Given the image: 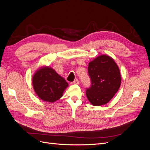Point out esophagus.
Listing matches in <instances>:
<instances>
[{"instance_id": "esophagus-1", "label": "esophagus", "mask_w": 150, "mask_h": 150, "mask_svg": "<svg viewBox=\"0 0 150 150\" xmlns=\"http://www.w3.org/2000/svg\"><path fill=\"white\" fill-rule=\"evenodd\" d=\"M73 83L75 84H79V80L78 79H75L74 81H73Z\"/></svg>"}]
</instances>
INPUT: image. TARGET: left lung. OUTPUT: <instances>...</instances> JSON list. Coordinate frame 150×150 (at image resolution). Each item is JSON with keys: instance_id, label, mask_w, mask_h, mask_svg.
Instances as JSON below:
<instances>
[{"instance_id": "1", "label": "left lung", "mask_w": 150, "mask_h": 150, "mask_svg": "<svg viewBox=\"0 0 150 150\" xmlns=\"http://www.w3.org/2000/svg\"><path fill=\"white\" fill-rule=\"evenodd\" d=\"M88 74L91 81L86 96L93 106L107 104L118 91L121 77L118 66L108 55H101L89 63Z\"/></svg>"}]
</instances>
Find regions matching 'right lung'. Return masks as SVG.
<instances>
[{"instance_id": "right-lung-1", "label": "right lung", "mask_w": 150, "mask_h": 150, "mask_svg": "<svg viewBox=\"0 0 150 150\" xmlns=\"http://www.w3.org/2000/svg\"><path fill=\"white\" fill-rule=\"evenodd\" d=\"M32 81L34 91L38 97L49 103L59 99L69 86L62 77L49 66H43L36 71Z\"/></svg>"}]
</instances>
